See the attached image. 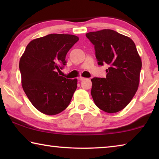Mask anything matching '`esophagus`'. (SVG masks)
Here are the masks:
<instances>
[{"label":"esophagus","instance_id":"1","mask_svg":"<svg viewBox=\"0 0 159 159\" xmlns=\"http://www.w3.org/2000/svg\"><path fill=\"white\" fill-rule=\"evenodd\" d=\"M84 79H85L84 77H82V76H79V80H80V81H81V80H83Z\"/></svg>","mask_w":159,"mask_h":159}]
</instances>
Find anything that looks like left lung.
I'll return each instance as SVG.
<instances>
[{
    "mask_svg": "<svg viewBox=\"0 0 159 159\" xmlns=\"http://www.w3.org/2000/svg\"><path fill=\"white\" fill-rule=\"evenodd\" d=\"M99 65L110 66L106 78H93L91 95L102 111L116 113L130 103L138 90L142 60L133 40L111 29L89 32Z\"/></svg>",
    "mask_w": 159,
    "mask_h": 159,
    "instance_id": "1",
    "label": "left lung"
}]
</instances>
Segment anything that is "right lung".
<instances>
[{"label":"right lung","instance_id":"add662e5","mask_svg":"<svg viewBox=\"0 0 159 159\" xmlns=\"http://www.w3.org/2000/svg\"><path fill=\"white\" fill-rule=\"evenodd\" d=\"M79 40L74 35L49 34L32 40L21 55L19 67L23 90L43 114H57L71 100L78 80L61 76L57 71L65 65L67 52Z\"/></svg>","mask_w":159,"mask_h":159}]
</instances>
